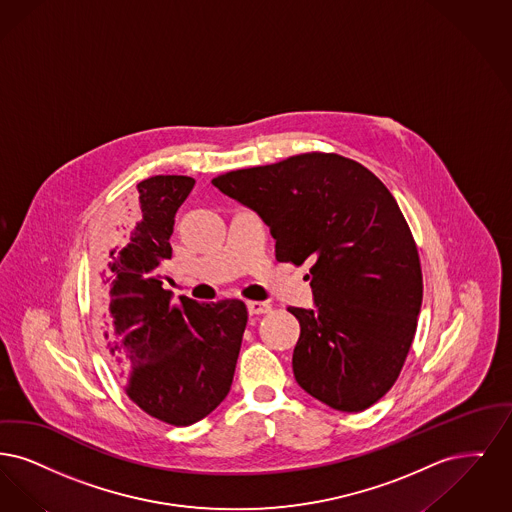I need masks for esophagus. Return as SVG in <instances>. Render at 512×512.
<instances>
[{"mask_svg":"<svg viewBox=\"0 0 512 512\" xmlns=\"http://www.w3.org/2000/svg\"><path fill=\"white\" fill-rule=\"evenodd\" d=\"M246 310L250 315H262V313L271 312V306L267 304V302H256V300H252V302H246Z\"/></svg>","mask_w":512,"mask_h":512,"instance_id":"34e87169","label":"esophagus"}]
</instances>
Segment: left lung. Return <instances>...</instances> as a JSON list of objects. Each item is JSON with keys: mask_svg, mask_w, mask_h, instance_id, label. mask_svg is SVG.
<instances>
[{"mask_svg": "<svg viewBox=\"0 0 512 512\" xmlns=\"http://www.w3.org/2000/svg\"><path fill=\"white\" fill-rule=\"evenodd\" d=\"M254 210L279 262H312L313 310L292 354L296 382L336 411L377 403L400 377L423 304L411 229L380 179L356 160L304 153L212 179Z\"/></svg>", "mask_w": 512, "mask_h": 512, "instance_id": "obj_1", "label": "left lung"}]
</instances>
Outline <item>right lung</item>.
I'll return each instance as SVG.
<instances>
[{"mask_svg": "<svg viewBox=\"0 0 512 512\" xmlns=\"http://www.w3.org/2000/svg\"><path fill=\"white\" fill-rule=\"evenodd\" d=\"M195 179L155 176L137 183L139 202L124 245L99 264L105 352L128 398L162 423L189 426L227 396L248 312L241 300H172L160 264L172 258L174 218Z\"/></svg>", "mask_w": 512, "mask_h": 512, "instance_id": "right-lung-1", "label": "right lung"}]
</instances>
